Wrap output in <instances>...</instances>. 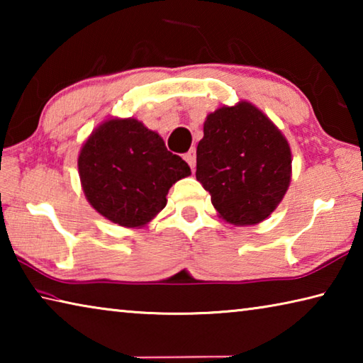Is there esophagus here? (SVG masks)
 Returning <instances> with one entry per match:
<instances>
[{
    "mask_svg": "<svg viewBox=\"0 0 363 363\" xmlns=\"http://www.w3.org/2000/svg\"><path fill=\"white\" fill-rule=\"evenodd\" d=\"M184 160L189 163V167L192 168V171H195V164H196V152L195 149H190L186 155H184Z\"/></svg>",
    "mask_w": 363,
    "mask_h": 363,
    "instance_id": "obj_1",
    "label": "esophagus"
}]
</instances>
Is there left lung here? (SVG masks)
I'll use <instances>...</instances> for the list:
<instances>
[{
	"instance_id": "left-lung-1",
	"label": "left lung",
	"mask_w": 363,
	"mask_h": 363,
	"mask_svg": "<svg viewBox=\"0 0 363 363\" xmlns=\"http://www.w3.org/2000/svg\"><path fill=\"white\" fill-rule=\"evenodd\" d=\"M195 176L227 223L259 224L290 186V145L253 104L224 106L206 116L203 139L196 147Z\"/></svg>"
}]
</instances>
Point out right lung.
<instances>
[{
	"instance_id": "1",
	"label": "right lung",
	"mask_w": 363,
	"mask_h": 363,
	"mask_svg": "<svg viewBox=\"0 0 363 363\" xmlns=\"http://www.w3.org/2000/svg\"><path fill=\"white\" fill-rule=\"evenodd\" d=\"M78 173L97 213L123 227H143L167 206L168 190L190 168L136 118H110L83 144Z\"/></svg>"
}]
</instances>
